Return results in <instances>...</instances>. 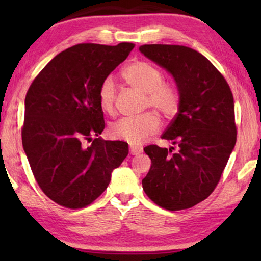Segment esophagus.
Returning a JSON list of instances; mask_svg holds the SVG:
<instances>
[{
	"instance_id": "esophagus-1",
	"label": "esophagus",
	"mask_w": 261,
	"mask_h": 261,
	"mask_svg": "<svg viewBox=\"0 0 261 261\" xmlns=\"http://www.w3.org/2000/svg\"><path fill=\"white\" fill-rule=\"evenodd\" d=\"M141 152H143V149L139 148V147H135V146H131L130 147V154H131V155H138V154H140Z\"/></svg>"
}]
</instances>
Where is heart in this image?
<instances>
[{"label": "heart", "instance_id": "b5f03b06", "mask_svg": "<svg viewBox=\"0 0 261 261\" xmlns=\"http://www.w3.org/2000/svg\"><path fill=\"white\" fill-rule=\"evenodd\" d=\"M123 77L136 90L145 93V103L170 118L177 113L179 94L174 85L162 83L163 74L148 62L137 61L123 70ZM115 82L112 77L105 78L100 84L98 99L101 109L112 113L115 103ZM160 126L159 117L153 113H146L137 117H123L109 126V135L115 139L125 140L130 145H139L155 134Z\"/></svg>", "mask_w": 261, "mask_h": 261}]
</instances>
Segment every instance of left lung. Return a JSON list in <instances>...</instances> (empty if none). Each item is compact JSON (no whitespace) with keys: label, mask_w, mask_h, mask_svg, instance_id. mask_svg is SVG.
Wrapping results in <instances>:
<instances>
[{"label":"left lung","mask_w":261,"mask_h":261,"mask_svg":"<svg viewBox=\"0 0 261 261\" xmlns=\"http://www.w3.org/2000/svg\"><path fill=\"white\" fill-rule=\"evenodd\" d=\"M139 50L171 74L179 94L178 113L161 136L176 151L144 148L152 165L143 189L163 208H190L213 192L235 147L232 93L218 69L191 48L143 45Z\"/></svg>","instance_id":"1"}]
</instances>
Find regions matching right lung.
Wrapping results in <instances>:
<instances>
[{
  "instance_id": "add662e5",
  "label": "right lung",
  "mask_w": 261,
  "mask_h": 261,
  "mask_svg": "<svg viewBox=\"0 0 261 261\" xmlns=\"http://www.w3.org/2000/svg\"><path fill=\"white\" fill-rule=\"evenodd\" d=\"M135 43H81L56 55L30 86L21 139L43 193L68 208L90 205L129 154L127 143L102 140L100 84ZM93 136L97 138L93 139ZM87 141H92L90 145Z\"/></svg>"
}]
</instances>
